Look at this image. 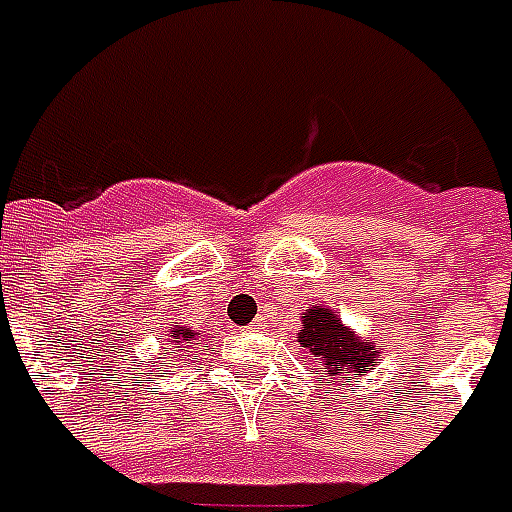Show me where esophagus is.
I'll list each match as a JSON object with an SVG mask.
<instances>
[{"label":"esophagus","instance_id":"esophagus-1","mask_svg":"<svg viewBox=\"0 0 512 512\" xmlns=\"http://www.w3.org/2000/svg\"><path fill=\"white\" fill-rule=\"evenodd\" d=\"M248 330H259V322H253V325L248 327Z\"/></svg>","mask_w":512,"mask_h":512}]
</instances>
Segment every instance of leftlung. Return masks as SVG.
<instances>
[{"mask_svg": "<svg viewBox=\"0 0 512 512\" xmlns=\"http://www.w3.org/2000/svg\"><path fill=\"white\" fill-rule=\"evenodd\" d=\"M301 325L304 327L298 330V343L320 362L322 378H333L335 383L343 372L362 378L365 372L375 370L380 349L354 333L349 325H343L335 309L317 304L306 306Z\"/></svg>", "mask_w": 512, "mask_h": 512, "instance_id": "8db88e82", "label": "left lung"}]
</instances>
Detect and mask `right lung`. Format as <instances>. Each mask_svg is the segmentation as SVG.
Returning <instances> with one entry per match:
<instances>
[{
	"label": "right lung",
	"instance_id": "1",
	"mask_svg": "<svg viewBox=\"0 0 512 512\" xmlns=\"http://www.w3.org/2000/svg\"><path fill=\"white\" fill-rule=\"evenodd\" d=\"M200 338V333L198 330H190V327H185V325H174L171 327V338H169V343L171 346H174V349H179V351H185L187 349V343H195Z\"/></svg>",
	"mask_w": 512,
	"mask_h": 512
}]
</instances>
